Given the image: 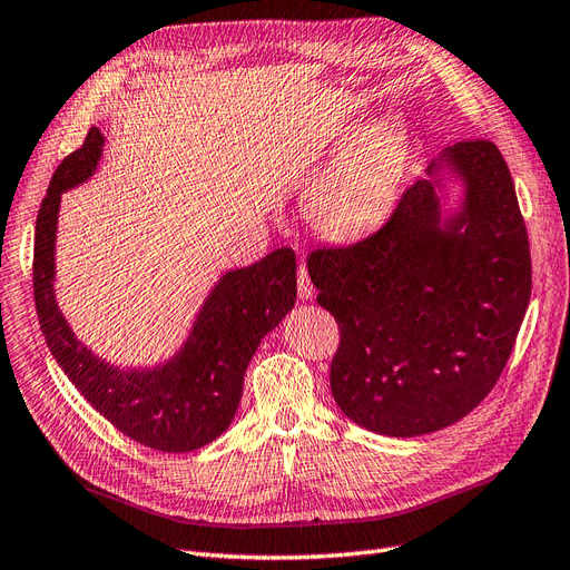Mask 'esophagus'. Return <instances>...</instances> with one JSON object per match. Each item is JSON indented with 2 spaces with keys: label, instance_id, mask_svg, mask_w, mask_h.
Returning <instances> with one entry per match:
<instances>
[{
  "label": "esophagus",
  "instance_id": "34e87169",
  "mask_svg": "<svg viewBox=\"0 0 570 570\" xmlns=\"http://www.w3.org/2000/svg\"><path fill=\"white\" fill-rule=\"evenodd\" d=\"M298 296H301L303 301H309V298L314 296V286H312V282H309V274H307V267H305V265L298 267Z\"/></svg>",
  "mask_w": 570,
  "mask_h": 570
}]
</instances>
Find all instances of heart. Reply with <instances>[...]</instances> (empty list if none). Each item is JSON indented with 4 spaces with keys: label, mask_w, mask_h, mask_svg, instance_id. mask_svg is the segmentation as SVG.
Returning <instances> with one entry per match:
<instances>
[{
    "label": "heart",
    "mask_w": 570,
    "mask_h": 570,
    "mask_svg": "<svg viewBox=\"0 0 570 570\" xmlns=\"http://www.w3.org/2000/svg\"><path fill=\"white\" fill-rule=\"evenodd\" d=\"M411 159L404 121L383 119L350 129L343 153L309 187L305 208L314 229L333 242H354L381 225L396 204Z\"/></svg>",
    "instance_id": "b5f03b06"
}]
</instances>
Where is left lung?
<instances>
[{
  "label": "left lung",
  "mask_w": 570,
  "mask_h": 570,
  "mask_svg": "<svg viewBox=\"0 0 570 570\" xmlns=\"http://www.w3.org/2000/svg\"><path fill=\"white\" fill-rule=\"evenodd\" d=\"M446 177L463 185L440 210ZM317 303L341 328L335 404L375 434L465 417L508 364L531 301V250L510 168L491 140L446 147L375 235L309 253Z\"/></svg>",
  "instance_id": "1"
}]
</instances>
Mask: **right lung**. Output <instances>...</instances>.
I'll list each match as a JSON object with an SVG mask.
<instances>
[{
  "instance_id": "right-lung-1",
  "label": "right lung",
  "mask_w": 570,
  "mask_h": 570,
  "mask_svg": "<svg viewBox=\"0 0 570 570\" xmlns=\"http://www.w3.org/2000/svg\"><path fill=\"white\" fill-rule=\"evenodd\" d=\"M102 145L105 136L91 126L79 150L56 168L39 206L32 263L39 326L62 373L119 432L155 451H195L235 420L250 356L296 305V253L277 248L258 263L225 272L168 362L153 368L108 364L77 341L53 288L60 197L96 174Z\"/></svg>"
}]
</instances>
